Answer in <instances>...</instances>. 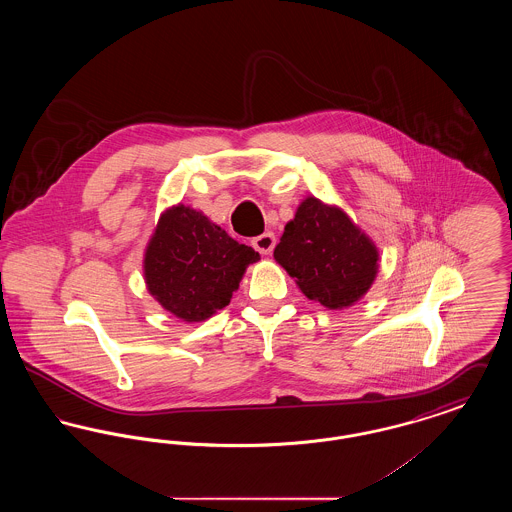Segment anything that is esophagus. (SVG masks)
<instances>
[{"label": "esophagus", "instance_id": "obj_1", "mask_svg": "<svg viewBox=\"0 0 512 512\" xmlns=\"http://www.w3.org/2000/svg\"><path fill=\"white\" fill-rule=\"evenodd\" d=\"M251 244H253V247H255L261 255H270L272 249H274V245H276V238H274L272 232H265V234L253 238Z\"/></svg>", "mask_w": 512, "mask_h": 512}]
</instances>
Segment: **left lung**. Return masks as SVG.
Listing matches in <instances>:
<instances>
[{"mask_svg": "<svg viewBox=\"0 0 512 512\" xmlns=\"http://www.w3.org/2000/svg\"><path fill=\"white\" fill-rule=\"evenodd\" d=\"M274 259L299 290L328 309L349 307L372 286L378 251L338 207L307 197L284 228Z\"/></svg>", "mask_w": 512, "mask_h": 512, "instance_id": "obj_1", "label": "left lung"}]
</instances>
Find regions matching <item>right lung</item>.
Masks as SVG:
<instances>
[{"label":"right lung","instance_id":"add662e5","mask_svg":"<svg viewBox=\"0 0 512 512\" xmlns=\"http://www.w3.org/2000/svg\"><path fill=\"white\" fill-rule=\"evenodd\" d=\"M259 253L238 244L190 207L161 215L147 245L144 274L149 293L174 317L201 322L230 303L245 268Z\"/></svg>","mask_w":512,"mask_h":512}]
</instances>
